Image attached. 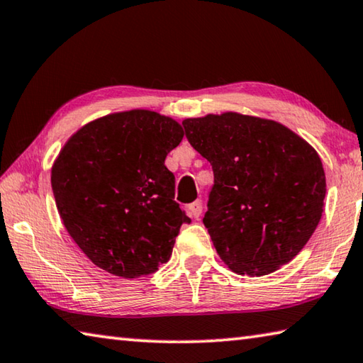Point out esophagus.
Listing matches in <instances>:
<instances>
[{
  "label": "esophagus",
  "instance_id": "obj_1",
  "mask_svg": "<svg viewBox=\"0 0 363 363\" xmlns=\"http://www.w3.org/2000/svg\"><path fill=\"white\" fill-rule=\"evenodd\" d=\"M189 211H190V214L195 217V219H199V217L203 213V203H201V200H196V201H194L192 204H190Z\"/></svg>",
  "mask_w": 363,
  "mask_h": 363
}]
</instances>
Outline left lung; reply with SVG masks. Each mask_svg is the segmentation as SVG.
Listing matches in <instances>:
<instances>
[{
	"instance_id": "8db88e82",
	"label": "left lung",
	"mask_w": 363,
	"mask_h": 363,
	"mask_svg": "<svg viewBox=\"0 0 363 363\" xmlns=\"http://www.w3.org/2000/svg\"><path fill=\"white\" fill-rule=\"evenodd\" d=\"M186 138L214 173L203 217L217 254L240 274L263 276L305 247L322 217L325 173L284 125L225 113L186 118Z\"/></svg>"
}]
</instances>
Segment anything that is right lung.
Masks as SVG:
<instances>
[{"label":"right lung","mask_w":363,"mask_h":363,"mask_svg":"<svg viewBox=\"0 0 363 363\" xmlns=\"http://www.w3.org/2000/svg\"><path fill=\"white\" fill-rule=\"evenodd\" d=\"M182 136L173 118L136 109L90 122L65 144L52 190L71 238L96 267L133 279L169 260L190 223L164 167Z\"/></svg>","instance_id":"add662e5"}]
</instances>
